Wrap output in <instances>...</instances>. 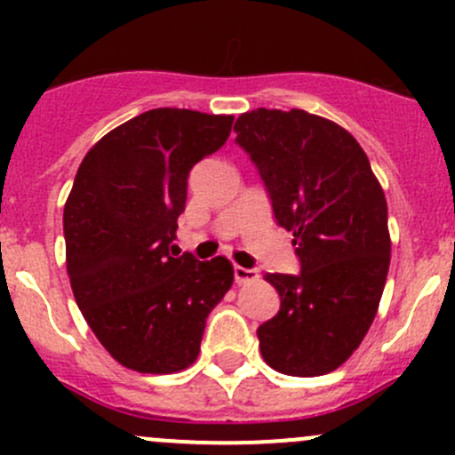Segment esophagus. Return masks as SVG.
<instances>
[{
	"label": "esophagus",
	"instance_id": "esophagus-1",
	"mask_svg": "<svg viewBox=\"0 0 455 455\" xmlns=\"http://www.w3.org/2000/svg\"><path fill=\"white\" fill-rule=\"evenodd\" d=\"M233 279L235 283H246L257 279V270L255 268H244V266H233Z\"/></svg>",
	"mask_w": 455,
	"mask_h": 455
}]
</instances>
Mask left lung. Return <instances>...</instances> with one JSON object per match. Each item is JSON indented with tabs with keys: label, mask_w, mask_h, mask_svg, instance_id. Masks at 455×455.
<instances>
[{
	"label": "left lung",
	"mask_w": 455,
	"mask_h": 455,
	"mask_svg": "<svg viewBox=\"0 0 455 455\" xmlns=\"http://www.w3.org/2000/svg\"><path fill=\"white\" fill-rule=\"evenodd\" d=\"M273 206L292 231L299 273H266L279 313L257 328L273 370L319 376L337 370L374 321L389 268L387 202L355 136L304 109H253L237 118Z\"/></svg>",
	"instance_id": "left-lung-1"
}]
</instances>
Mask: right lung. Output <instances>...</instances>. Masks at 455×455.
Returning <instances> with one entry per match:
<instances>
[{
	"mask_svg": "<svg viewBox=\"0 0 455 455\" xmlns=\"http://www.w3.org/2000/svg\"><path fill=\"white\" fill-rule=\"evenodd\" d=\"M231 125L233 116L149 109L103 136L76 172L63 209L68 275L87 325L125 368H189L206 316L231 288L224 257L169 253L189 172Z\"/></svg>",
	"mask_w": 455,
	"mask_h": 455,
	"instance_id": "1",
	"label": "right lung"
}]
</instances>
